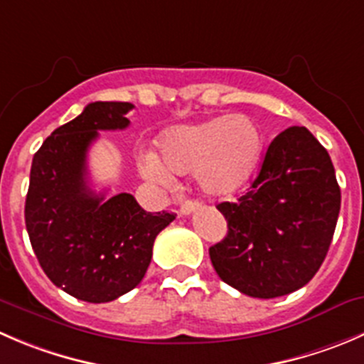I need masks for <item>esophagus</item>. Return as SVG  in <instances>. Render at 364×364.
Listing matches in <instances>:
<instances>
[{
  "instance_id": "esophagus-1",
  "label": "esophagus",
  "mask_w": 364,
  "mask_h": 364,
  "mask_svg": "<svg viewBox=\"0 0 364 364\" xmlns=\"http://www.w3.org/2000/svg\"><path fill=\"white\" fill-rule=\"evenodd\" d=\"M199 206H200L199 200L188 199V200H185V203L181 204V208H179V213H181V215H190L193 210H197V208H199Z\"/></svg>"
}]
</instances>
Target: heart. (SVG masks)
Listing matches in <instances>:
<instances>
[{
	"label": "heart",
	"instance_id": "obj_1",
	"mask_svg": "<svg viewBox=\"0 0 364 364\" xmlns=\"http://www.w3.org/2000/svg\"><path fill=\"white\" fill-rule=\"evenodd\" d=\"M264 136L245 115L217 117L192 126H176L158 142L160 157L146 153L140 167L154 181H168L171 172L190 174L203 192L228 197L245 186L263 154Z\"/></svg>",
	"mask_w": 364,
	"mask_h": 364
}]
</instances>
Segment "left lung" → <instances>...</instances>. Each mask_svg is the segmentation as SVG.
<instances>
[{
  "label": "left lung",
  "instance_id": "1",
  "mask_svg": "<svg viewBox=\"0 0 364 364\" xmlns=\"http://www.w3.org/2000/svg\"><path fill=\"white\" fill-rule=\"evenodd\" d=\"M341 192L326 147L291 126L272 140L259 174L217 210L228 235L210 247L224 283L256 299L283 297L313 279L336 229Z\"/></svg>",
  "mask_w": 364,
  "mask_h": 364
}]
</instances>
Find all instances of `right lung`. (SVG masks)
Segmentation results:
<instances>
[{
	"instance_id": "obj_1",
	"label": "right lung",
	"mask_w": 364,
	"mask_h": 364,
	"mask_svg": "<svg viewBox=\"0 0 364 364\" xmlns=\"http://www.w3.org/2000/svg\"><path fill=\"white\" fill-rule=\"evenodd\" d=\"M132 103L96 101L56 128L35 153L24 220L46 276L92 304L128 294L146 276L154 238L174 213L142 210L132 193L107 199L88 186L87 153L97 132L129 126Z\"/></svg>"
}]
</instances>
